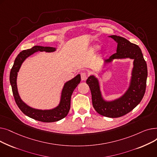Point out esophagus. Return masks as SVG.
I'll use <instances>...</instances> for the list:
<instances>
[{"label":"esophagus","mask_w":157,"mask_h":157,"mask_svg":"<svg viewBox=\"0 0 157 157\" xmlns=\"http://www.w3.org/2000/svg\"><path fill=\"white\" fill-rule=\"evenodd\" d=\"M87 77H88V74L86 72H83L81 73V78L82 81H85L87 79Z\"/></svg>","instance_id":"esophagus-1"}]
</instances>
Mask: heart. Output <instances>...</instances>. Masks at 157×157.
Here are the masks:
<instances>
[{
    "instance_id": "heart-1",
    "label": "heart",
    "mask_w": 157,
    "mask_h": 157,
    "mask_svg": "<svg viewBox=\"0 0 157 157\" xmlns=\"http://www.w3.org/2000/svg\"><path fill=\"white\" fill-rule=\"evenodd\" d=\"M99 48H100V46H99V45H98V44H95V45H94V46H93L92 49H93L94 51H95V50H97V49H99Z\"/></svg>"
}]
</instances>
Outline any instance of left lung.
I'll return each instance as SVG.
<instances>
[{
  "mask_svg": "<svg viewBox=\"0 0 157 157\" xmlns=\"http://www.w3.org/2000/svg\"><path fill=\"white\" fill-rule=\"evenodd\" d=\"M109 37L117 43V53L104 60L102 68L111 63L114 60H133V67L127 90L120 97L109 101L105 99L103 96L101 81L97 77L90 75L86 82L91 91L92 104L95 111L104 117L118 118L134 109L143 99L146 86L147 64L141 49L137 45L120 36L113 35Z\"/></svg>",
  "mask_w": 157,
  "mask_h": 157,
  "instance_id": "left-lung-1",
  "label": "left lung"
}]
</instances>
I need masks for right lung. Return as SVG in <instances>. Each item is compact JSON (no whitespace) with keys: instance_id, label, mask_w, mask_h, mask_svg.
<instances>
[{"instance_id":"obj_1","label":"right lung","mask_w":157,"mask_h":157,"mask_svg":"<svg viewBox=\"0 0 157 157\" xmlns=\"http://www.w3.org/2000/svg\"><path fill=\"white\" fill-rule=\"evenodd\" d=\"M56 48L49 46H34L30 49L20 52L14 60L10 72V80L14 100L20 109L27 117L43 122H55L59 121L67 116L71 107V95L81 81V76L78 74L74 78L65 82L62 88L60 102L56 107L49 109L34 108L25 102L20 96L17 87V76L22 63L27 58L36 52L53 53Z\"/></svg>"}]
</instances>
